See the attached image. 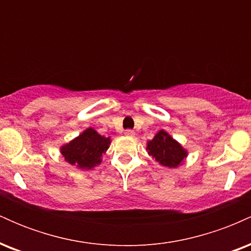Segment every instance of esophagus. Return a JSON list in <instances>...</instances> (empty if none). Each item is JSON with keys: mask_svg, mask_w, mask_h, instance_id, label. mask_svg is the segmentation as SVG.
<instances>
[{"mask_svg": "<svg viewBox=\"0 0 251 251\" xmlns=\"http://www.w3.org/2000/svg\"><path fill=\"white\" fill-rule=\"evenodd\" d=\"M126 135V137H133V135L135 134L134 131H132V129H126L125 133H124Z\"/></svg>", "mask_w": 251, "mask_h": 251, "instance_id": "obj_1", "label": "esophagus"}]
</instances>
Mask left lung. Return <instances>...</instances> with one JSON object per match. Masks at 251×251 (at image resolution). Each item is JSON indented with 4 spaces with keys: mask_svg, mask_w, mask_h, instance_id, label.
Instances as JSON below:
<instances>
[{
    "mask_svg": "<svg viewBox=\"0 0 251 251\" xmlns=\"http://www.w3.org/2000/svg\"><path fill=\"white\" fill-rule=\"evenodd\" d=\"M146 150L152 158L168 168H177L188 155V152L163 129L150 140Z\"/></svg>",
    "mask_w": 251,
    "mask_h": 251,
    "instance_id": "8db88e82",
    "label": "left lung"
}]
</instances>
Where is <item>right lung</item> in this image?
I'll use <instances>...</instances> for the list:
<instances>
[{
	"mask_svg": "<svg viewBox=\"0 0 251 251\" xmlns=\"http://www.w3.org/2000/svg\"><path fill=\"white\" fill-rule=\"evenodd\" d=\"M111 140L96 129L87 128L79 137L61 148L66 162L80 169H92L101 163V155L107 151Z\"/></svg>",
	"mask_w": 251,
	"mask_h": 251,
	"instance_id": "right-lung-1",
	"label": "right lung"
}]
</instances>
